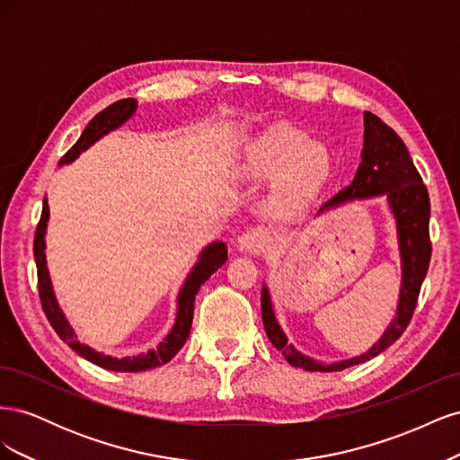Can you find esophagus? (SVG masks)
<instances>
[{
  "label": "esophagus",
  "mask_w": 460,
  "mask_h": 460,
  "mask_svg": "<svg viewBox=\"0 0 460 460\" xmlns=\"http://www.w3.org/2000/svg\"><path fill=\"white\" fill-rule=\"evenodd\" d=\"M238 247L247 253H257L264 247V234L259 230H247L238 238Z\"/></svg>",
  "instance_id": "34e87169"
}]
</instances>
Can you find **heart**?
I'll return each mask as SVG.
<instances>
[{
  "label": "heart",
  "instance_id": "obj_1",
  "mask_svg": "<svg viewBox=\"0 0 460 460\" xmlns=\"http://www.w3.org/2000/svg\"><path fill=\"white\" fill-rule=\"evenodd\" d=\"M332 169L324 146L311 144L301 130L276 124L249 146L242 159V172L252 180H269L282 174L280 193L303 198L324 184Z\"/></svg>",
  "mask_w": 460,
  "mask_h": 460
}]
</instances>
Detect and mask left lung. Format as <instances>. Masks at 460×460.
Instances as JSON below:
<instances>
[{"instance_id":"left-lung-1","label":"left lung","mask_w":460,"mask_h":460,"mask_svg":"<svg viewBox=\"0 0 460 460\" xmlns=\"http://www.w3.org/2000/svg\"><path fill=\"white\" fill-rule=\"evenodd\" d=\"M353 182L343 188L338 196H333L320 207L318 215L328 208L338 207L341 203L353 199H370L384 196L387 199L389 211H392L397 226V245L401 257V289L397 301V313L392 323L382 333V338L376 341L370 349L363 355L340 360V363L324 365L318 360L299 353L286 338L284 330L278 324L274 316L272 301L269 288L262 286L261 291V311L262 324L267 330V336L278 351H282L284 358L291 367L311 370V372H338L349 368L353 365L365 363L385 351L389 345H394L401 333L407 330L416 299L420 294V286L426 278L431 243H429V198L428 190L422 184V176L416 171V166L409 155L407 146L394 128H389L378 117L365 111V144L363 153Z\"/></svg>"}]
</instances>
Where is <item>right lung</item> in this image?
I'll return each mask as SVG.
<instances>
[{"mask_svg": "<svg viewBox=\"0 0 460 460\" xmlns=\"http://www.w3.org/2000/svg\"><path fill=\"white\" fill-rule=\"evenodd\" d=\"M137 109V102L128 97V100H120L115 102L113 105H109L103 109L102 113H97L88 127L82 132L78 137V142L68 149L59 164H68L73 163L82 151H86L90 146H93L100 137L109 134L111 130L119 128L120 124L127 122ZM48 220H49V205L48 199H44V208H41V217L36 228L34 235V259H36V269H38V291H40V301H41V309H44L49 324L53 330L58 332V336L68 343L73 351H76L80 357H84L90 363L107 368V370H115V372H142L161 367L182 349V345L186 343L190 330H191V320H193V303H196V296L199 288L208 280L215 270H218L222 264L226 262L228 252H226V243L225 242H213L208 243L203 252L199 253L198 262L193 264V269L186 276L184 286L180 288V294L176 299V320L172 330L166 333V338L157 345V349H149L147 353L136 355V357H124L117 358L105 353H100L92 349L90 345L80 343L76 340V333L73 326L68 324V320L65 313L61 311L58 297L53 294V286H51V278L48 270V261H46V228H48Z\"/></svg>", "mask_w": 460, "mask_h": 460, "instance_id": "1", "label": "right lung"}]
</instances>
